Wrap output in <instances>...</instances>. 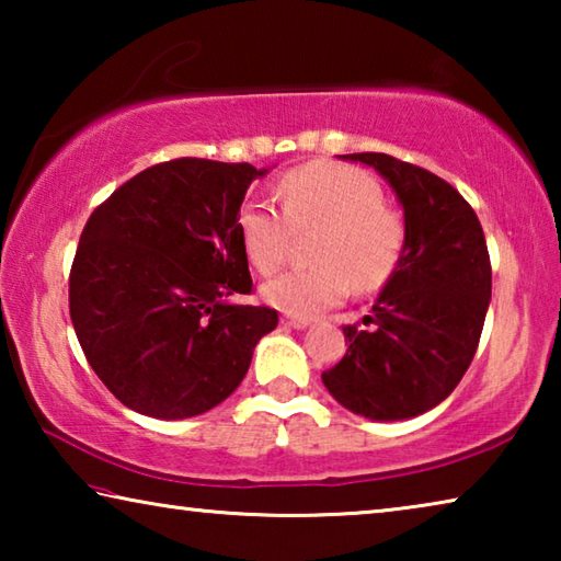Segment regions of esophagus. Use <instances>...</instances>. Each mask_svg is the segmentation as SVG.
<instances>
[{
	"label": "esophagus",
	"mask_w": 561,
	"mask_h": 561,
	"mask_svg": "<svg viewBox=\"0 0 561 561\" xmlns=\"http://www.w3.org/2000/svg\"><path fill=\"white\" fill-rule=\"evenodd\" d=\"M282 324L284 327H291V329H307L311 321L309 319H297V317H282Z\"/></svg>",
	"instance_id": "34e87169"
}]
</instances>
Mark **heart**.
Instances as JSON below:
<instances>
[{
	"mask_svg": "<svg viewBox=\"0 0 561 561\" xmlns=\"http://www.w3.org/2000/svg\"><path fill=\"white\" fill-rule=\"evenodd\" d=\"M282 213L267 203H244L237 215L247 260L274 274L287 260L294 232H314L317 267L287 272L262 287L270 307L311 319L344 301L351 284L374 291L391 277L403 252V217L383 203V187L354 165L317 160L279 180Z\"/></svg>",
	"mask_w": 561,
	"mask_h": 561,
	"instance_id": "b5f03b06",
	"label": "heart"
}]
</instances>
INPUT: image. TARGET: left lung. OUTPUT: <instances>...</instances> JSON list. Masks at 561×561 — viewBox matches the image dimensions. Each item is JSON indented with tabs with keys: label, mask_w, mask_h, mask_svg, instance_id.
Wrapping results in <instances>:
<instances>
[{
	"label": "left lung",
	"mask_w": 561,
	"mask_h": 561,
	"mask_svg": "<svg viewBox=\"0 0 561 561\" xmlns=\"http://www.w3.org/2000/svg\"><path fill=\"white\" fill-rule=\"evenodd\" d=\"M381 175L403 207V252L374 304V329L344 327L346 356L321 374L351 413L405 421L448 398L485 324L492 270L485 234L443 178L386 153L341 156Z\"/></svg>",
	"instance_id": "left-lung-1"
}]
</instances>
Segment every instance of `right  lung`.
<instances>
[{"instance_id": "add662e5", "label": "right lung", "mask_w": 561, "mask_h": 561, "mask_svg": "<svg viewBox=\"0 0 561 561\" xmlns=\"http://www.w3.org/2000/svg\"><path fill=\"white\" fill-rule=\"evenodd\" d=\"M250 163L178 158L144 170L93 210L69 277L73 331L130 411L180 421L222 403L277 311L252 289L237 215Z\"/></svg>"}]
</instances>
